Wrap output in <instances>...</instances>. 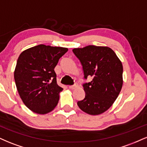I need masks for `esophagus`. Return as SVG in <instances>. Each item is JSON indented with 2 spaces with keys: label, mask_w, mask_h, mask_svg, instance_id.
Returning <instances> with one entry per match:
<instances>
[{
  "label": "esophagus",
  "mask_w": 147,
  "mask_h": 147,
  "mask_svg": "<svg viewBox=\"0 0 147 147\" xmlns=\"http://www.w3.org/2000/svg\"><path fill=\"white\" fill-rule=\"evenodd\" d=\"M77 86V83H75V84H74V85H72V86H69V88L70 89H75L76 87Z\"/></svg>",
  "instance_id": "obj_1"
}]
</instances>
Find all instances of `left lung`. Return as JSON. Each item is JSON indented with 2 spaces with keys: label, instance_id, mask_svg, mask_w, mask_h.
<instances>
[{
  "label": "left lung",
  "instance_id": "8db88e82",
  "mask_svg": "<svg viewBox=\"0 0 147 147\" xmlns=\"http://www.w3.org/2000/svg\"><path fill=\"white\" fill-rule=\"evenodd\" d=\"M72 52L82 63L84 79V99L77 102L79 109L89 115H96L107 111L120 92L123 84L122 62L109 47L88 45L75 48Z\"/></svg>",
  "mask_w": 147,
  "mask_h": 147
}]
</instances>
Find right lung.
I'll return each instance as SVG.
<instances>
[{
	"label": "right lung",
	"instance_id": "1",
	"mask_svg": "<svg viewBox=\"0 0 147 147\" xmlns=\"http://www.w3.org/2000/svg\"><path fill=\"white\" fill-rule=\"evenodd\" d=\"M68 48L38 45L20 55L14 80L25 105L38 114H46L56 107L63 88L57 83L55 66Z\"/></svg>",
	"mask_w": 147,
	"mask_h": 147
}]
</instances>
